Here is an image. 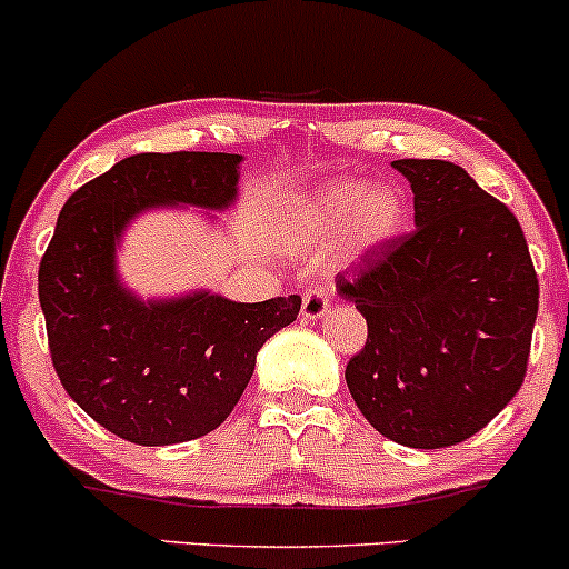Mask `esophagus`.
<instances>
[{
  "mask_svg": "<svg viewBox=\"0 0 569 569\" xmlns=\"http://www.w3.org/2000/svg\"><path fill=\"white\" fill-rule=\"evenodd\" d=\"M329 313V291L310 289L302 297V318L305 321H318Z\"/></svg>",
  "mask_w": 569,
  "mask_h": 569,
  "instance_id": "esophagus-1",
  "label": "esophagus"
}]
</instances>
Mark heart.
Masks as SVG:
<instances>
[{"instance_id": "heart-1", "label": "heart", "mask_w": 569, "mask_h": 569, "mask_svg": "<svg viewBox=\"0 0 569 569\" xmlns=\"http://www.w3.org/2000/svg\"><path fill=\"white\" fill-rule=\"evenodd\" d=\"M405 221L408 202L397 186L337 178L295 199L280 232L291 246H323L337 237L340 253L359 259L397 240Z\"/></svg>"}]
</instances>
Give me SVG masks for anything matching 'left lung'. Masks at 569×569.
Listing matches in <instances>:
<instances>
[{"mask_svg":"<svg viewBox=\"0 0 569 569\" xmlns=\"http://www.w3.org/2000/svg\"><path fill=\"white\" fill-rule=\"evenodd\" d=\"M391 164L413 189L416 232L337 274L367 318L346 383L380 435L429 451L480 432L521 389L540 289L516 216L461 167Z\"/></svg>","mask_w":569,"mask_h":569,"instance_id":"1","label":"left lung"}]
</instances>
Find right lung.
<instances>
[{"mask_svg":"<svg viewBox=\"0 0 569 569\" xmlns=\"http://www.w3.org/2000/svg\"><path fill=\"white\" fill-rule=\"evenodd\" d=\"M240 153H137L78 189L40 261V308L61 386L93 421L137 446L213 432L240 402L256 353L297 321L302 299L232 302L210 289L142 299L118 274V248L153 208L223 213Z\"/></svg>","mask_w":569,"mask_h":569,"instance_id":"obj_1","label":"right lung"}]
</instances>
